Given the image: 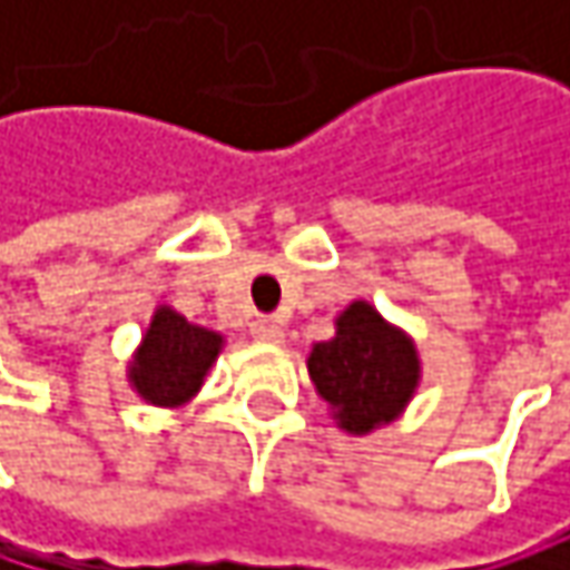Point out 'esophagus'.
<instances>
[{
    "label": "esophagus",
    "mask_w": 570,
    "mask_h": 570,
    "mask_svg": "<svg viewBox=\"0 0 570 570\" xmlns=\"http://www.w3.org/2000/svg\"><path fill=\"white\" fill-rule=\"evenodd\" d=\"M250 333H253V340L266 342V345H278V342L285 340V330H282V323H278V320H273V317L253 320Z\"/></svg>",
    "instance_id": "34e87169"
}]
</instances>
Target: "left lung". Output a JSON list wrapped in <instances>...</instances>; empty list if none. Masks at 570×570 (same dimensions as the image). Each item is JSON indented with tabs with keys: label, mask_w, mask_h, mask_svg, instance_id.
<instances>
[{
	"label": "left lung",
	"mask_w": 570,
	"mask_h": 570,
	"mask_svg": "<svg viewBox=\"0 0 570 570\" xmlns=\"http://www.w3.org/2000/svg\"><path fill=\"white\" fill-rule=\"evenodd\" d=\"M333 323L336 336L314 342L307 374L333 422L364 438L396 422L412 403L422 383L419 345L364 297H355Z\"/></svg>",
	"instance_id": "obj_1"
}]
</instances>
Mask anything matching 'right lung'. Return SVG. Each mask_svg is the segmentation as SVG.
<instances>
[{
	"mask_svg": "<svg viewBox=\"0 0 570 570\" xmlns=\"http://www.w3.org/2000/svg\"><path fill=\"white\" fill-rule=\"evenodd\" d=\"M222 348V333L189 323L170 304H158L145 326L142 342L126 362V381L142 403L184 409L203 390Z\"/></svg>",
	"mask_w": 570,
	"mask_h": 570,
	"instance_id": "right-lung-1",
	"label": "right lung"
}]
</instances>
